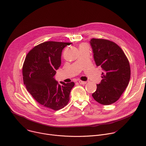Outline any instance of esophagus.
Here are the masks:
<instances>
[{
  "mask_svg": "<svg viewBox=\"0 0 146 146\" xmlns=\"http://www.w3.org/2000/svg\"><path fill=\"white\" fill-rule=\"evenodd\" d=\"M78 82H79L80 84H81V85H85V84H86L87 83L86 81H81V80H80V81H78Z\"/></svg>",
  "mask_w": 146,
  "mask_h": 146,
  "instance_id": "obj_1",
  "label": "esophagus"
}]
</instances>
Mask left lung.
<instances>
[{"mask_svg": "<svg viewBox=\"0 0 146 146\" xmlns=\"http://www.w3.org/2000/svg\"><path fill=\"white\" fill-rule=\"evenodd\" d=\"M97 66L104 70L102 80L92 94L99 104L109 105L117 101L126 89L131 75L129 60L121 48L114 42L93 38L90 41Z\"/></svg>", "mask_w": 146, "mask_h": 146, "instance_id": "8db88e82", "label": "left lung"}]
</instances>
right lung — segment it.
<instances>
[{
  "mask_svg": "<svg viewBox=\"0 0 146 146\" xmlns=\"http://www.w3.org/2000/svg\"><path fill=\"white\" fill-rule=\"evenodd\" d=\"M71 42L46 41L35 46L27 54L23 68L27 90L40 105L54 111L64 108L69 101L73 82L56 81L54 76L61 65L62 49Z\"/></svg>",
  "mask_w": 146,
  "mask_h": 146,
  "instance_id": "obj_1",
  "label": "right lung"
}]
</instances>
